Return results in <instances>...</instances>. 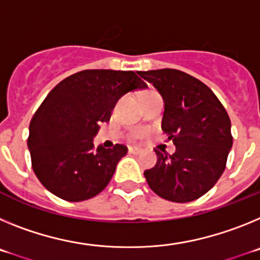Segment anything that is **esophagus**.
Returning <instances> with one entry per match:
<instances>
[{
	"mask_svg": "<svg viewBox=\"0 0 260 260\" xmlns=\"http://www.w3.org/2000/svg\"><path fill=\"white\" fill-rule=\"evenodd\" d=\"M128 151H130L132 153H135V155H138V153L142 152V148H139V147H130V148H128Z\"/></svg>",
	"mask_w": 260,
	"mask_h": 260,
	"instance_id": "obj_1",
	"label": "esophagus"
}]
</instances>
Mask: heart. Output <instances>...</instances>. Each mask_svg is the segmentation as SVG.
<instances>
[{"label": "heart", "instance_id": "obj_1", "mask_svg": "<svg viewBox=\"0 0 260 260\" xmlns=\"http://www.w3.org/2000/svg\"><path fill=\"white\" fill-rule=\"evenodd\" d=\"M146 93H147V92H146Z\"/></svg>", "mask_w": 260, "mask_h": 260}]
</instances>
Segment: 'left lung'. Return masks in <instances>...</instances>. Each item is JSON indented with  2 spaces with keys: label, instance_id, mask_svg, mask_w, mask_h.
I'll return each instance as SVG.
<instances>
[{
  "label": "left lung",
  "instance_id": "8db88e82",
  "mask_svg": "<svg viewBox=\"0 0 260 260\" xmlns=\"http://www.w3.org/2000/svg\"><path fill=\"white\" fill-rule=\"evenodd\" d=\"M164 100L161 128L176 146L172 156L155 150L157 162L144 171L153 192L176 203L201 198L213 187L233 144L231 118L204 83L176 69L138 71Z\"/></svg>",
  "mask_w": 260,
  "mask_h": 260
}]
</instances>
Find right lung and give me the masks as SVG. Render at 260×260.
<instances>
[{
  "label": "right lung",
  "instance_id": "right-lung-1",
  "mask_svg": "<svg viewBox=\"0 0 260 260\" xmlns=\"http://www.w3.org/2000/svg\"><path fill=\"white\" fill-rule=\"evenodd\" d=\"M146 87L134 71L83 70L48 93L32 117L27 141L32 169L45 189L82 202L107 187L127 148H95L93 138L119 98Z\"/></svg>",
  "mask_w": 260,
  "mask_h": 260
}]
</instances>
